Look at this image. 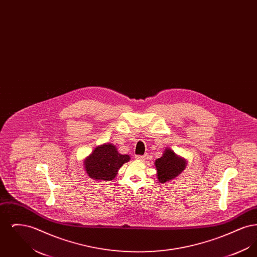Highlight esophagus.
I'll return each mask as SVG.
<instances>
[{"mask_svg": "<svg viewBox=\"0 0 257 257\" xmlns=\"http://www.w3.org/2000/svg\"><path fill=\"white\" fill-rule=\"evenodd\" d=\"M135 158L137 160H140V161H144V160L147 159V155H136Z\"/></svg>", "mask_w": 257, "mask_h": 257, "instance_id": "esophagus-1", "label": "esophagus"}]
</instances>
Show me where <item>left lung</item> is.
Returning <instances> with one entry per match:
<instances>
[{
	"label": "left lung",
	"mask_w": 257,
	"mask_h": 257,
	"mask_svg": "<svg viewBox=\"0 0 257 257\" xmlns=\"http://www.w3.org/2000/svg\"><path fill=\"white\" fill-rule=\"evenodd\" d=\"M157 177L161 183H165L176 177L186 167V160L178 157L171 149H166L163 157L156 160Z\"/></svg>",
	"instance_id": "1"
}]
</instances>
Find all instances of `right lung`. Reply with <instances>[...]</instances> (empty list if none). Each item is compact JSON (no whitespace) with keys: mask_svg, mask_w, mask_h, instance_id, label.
Segmentation results:
<instances>
[{"mask_svg":"<svg viewBox=\"0 0 257 257\" xmlns=\"http://www.w3.org/2000/svg\"><path fill=\"white\" fill-rule=\"evenodd\" d=\"M130 160L128 155H121L113 145H102L95 148L85 161V169L90 178L95 180H112L119 168Z\"/></svg>","mask_w":257,"mask_h":257,"instance_id":"add662e5","label":"right lung"}]
</instances>
